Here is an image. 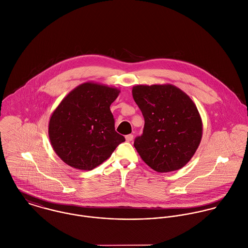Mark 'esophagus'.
<instances>
[{
    "mask_svg": "<svg viewBox=\"0 0 248 248\" xmlns=\"http://www.w3.org/2000/svg\"><path fill=\"white\" fill-rule=\"evenodd\" d=\"M125 140L126 142H131L133 140V135L132 134H128L125 136Z\"/></svg>",
    "mask_w": 248,
    "mask_h": 248,
    "instance_id": "34e87169",
    "label": "esophagus"
}]
</instances>
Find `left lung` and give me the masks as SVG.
Returning a JSON list of instances; mask_svg holds the SVG:
<instances>
[{
    "instance_id": "1",
    "label": "left lung",
    "mask_w": 248,
    "mask_h": 248,
    "mask_svg": "<svg viewBox=\"0 0 248 248\" xmlns=\"http://www.w3.org/2000/svg\"><path fill=\"white\" fill-rule=\"evenodd\" d=\"M132 96L145 119L143 134L134 147L158 172L183 168L202 138V121L191 98L171 84L136 85Z\"/></svg>"
}]
</instances>
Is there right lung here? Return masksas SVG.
Instances as JSON below:
<instances>
[{
  "label": "right lung",
  "instance_id": "1",
  "mask_svg": "<svg viewBox=\"0 0 248 248\" xmlns=\"http://www.w3.org/2000/svg\"><path fill=\"white\" fill-rule=\"evenodd\" d=\"M120 90L85 82L72 90L52 112L49 137L55 153L67 165L91 170L125 141L115 130L110 111Z\"/></svg>",
  "mask_w": 248,
  "mask_h": 248
}]
</instances>
